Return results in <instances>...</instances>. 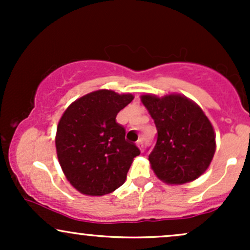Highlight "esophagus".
<instances>
[{
    "label": "esophagus",
    "mask_w": 250,
    "mask_h": 250,
    "mask_svg": "<svg viewBox=\"0 0 250 250\" xmlns=\"http://www.w3.org/2000/svg\"><path fill=\"white\" fill-rule=\"evenodd\" d=\"M137 147L140 148V150L143 151V149H145V146H143V139H139V141L136 142Z\"/></svg>",
    "instance_id": "1"
}]
</instances>
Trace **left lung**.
<instances>
[{
	"instance_id": "8db88e82",
	"label": "left lung",
	"mask_w": 250,
	"mask_h": 250,
	"mask_svg": "<svg viewBox=\"0 0 250 250\" xmlns=\"http://www.w3.org/2000/svg\"><path fill=\"white\" fill-rule=\"evenodd\" d=\"M141 99L157 130L149 154L155 174L175 185L197 179L215 153V134L208 117L199 105L181 95Z\"/></svg>"
}]
</instances>
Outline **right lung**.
Segmentation results:
<instances>
[{"label": "right lung", "mask_w": 250, "mask_h": 250, "mask_svg": "<svg viewBox=\"0 0 250 250\" xmlns=\"http://www.w3.org/2000/svg\"><path fill=\"white\" fill-rule=\"evenodd\" d=\"M133 99L130 94L102 89L76 100L62 115L55 141L57 157L80 193L100 196L125 181L140 149L125 140V128L116 122V115Z\"/></svg>", "instance_id": "add662e5"}]
</instances>
